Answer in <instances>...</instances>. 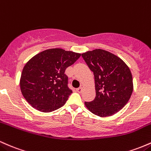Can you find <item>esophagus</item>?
<instances>
[{"label":"esophagus","mask_w":151,"mask_h":151,"mask_svg":"<svg viewBox=\"0 0 151 151\" xmlns=\"http://www.w3.org/2000/svg\"><path fill=\"white\" fill-rule=\"evenodd\" d=\"M76 91H77V92H78V93H81V92H82V91H83V87H79V88H78L77 89H76Z\"/></svg>","instance_id":"esophagus-1"}]
</instances>
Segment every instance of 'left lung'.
<instances>
[{"label":"left lung","instance_id":"obj_1","mask_svg":"<svg viewBox=\"0 0 151 151\" xmlns=\"http://www.w3.org/2000/svg\"><path fill=\"white\" fill-rule=\"evenodd\" d=\"M93 72L96 96L91 102H85L93 114L107 117L124 107L133 91L132 73L126 63L114 54L95 49L82 54Z\"/></svg>","mask_w":151,"mask_h":151}]
</instances>
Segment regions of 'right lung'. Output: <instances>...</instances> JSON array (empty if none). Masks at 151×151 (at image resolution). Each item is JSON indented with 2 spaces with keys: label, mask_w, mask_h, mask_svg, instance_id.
<instances>
[{
  "label": "right lung",
  "mask_w": 151,
  "mask_h": 151,
  "mask_svg": "<svg viewBox=\"0 0 151 151\" xmlns=\"http://www.w3.org/2000/svg\"><path fill=\"white\" fill-rule=\"evenodd\" d=\"M81 55L62 48H50L36 54L26 63L20 87L23 97L32 107L49 113L65 104L72 93L68 87L65 69Z\"/></svg>",
  "instance_id": "right-lung-1"
}]
</instances>
